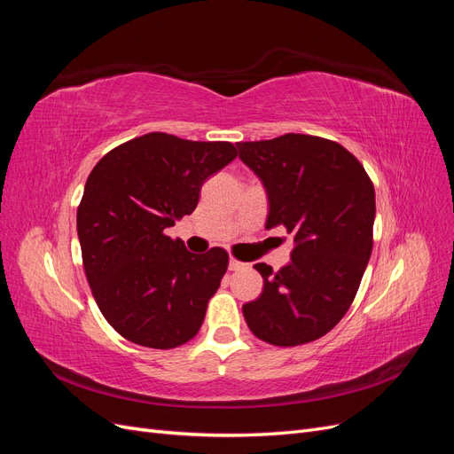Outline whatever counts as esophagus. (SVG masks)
Returning a JSON list of instances; mask_svg holds the SVG:
<instances>
[{"instance_id": "obj_1", "label": "esophagus", "mask_w": 454, "mask_h": 454, "mask_svg": "<svg viewBox=\"0 0 454 454\" xmlns=\"http://www.w3.org/2000/svg\"><path fill=\"white\" fill-rule=\"evenodd\" d=\"M246 265L242 263V261H239L237 257H231L229 259V270H240V269H244Z\"/></svg>"}]
</instances>
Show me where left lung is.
I'll use <instances>...</instances> for the list:
<instances>
[{"mask_svg": "<svg viewBox=\"0 0 454 454\" xmlns=\"http://www.w3.org/2000/svg\"><path fill=\"white\" fill-rule=\"evenodd\" d=\"M237 147L267 189V229L282 225L295 240L292 263L278 272L254 265L263 294L242 307L246 324L269 345H305L332 332L358 292L373 250V182L348 149L320 136Z\"/></svg>", "mask_w": 454, "mask_h": 454, "instance_id": "8db88e82", "label": "left lung"}]
</instances>
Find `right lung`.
<instances>
[{
  "instance_id": "right-lung-1",
  "label": "right lung",
  "mask_w": 454,
  "mask_h": 454,
  "mask_svg": "<svg viewBox=\"0 0 454 454\" xmlns=\"http://www.w3.org/2000/svg\"><path fill=\"white\" fill-rule=\"evenodd\" d=\"M237 155L231 142L149 132L89 174L77 206L83 267L104 318L130 342L168 350L199 333L229 254H191L164 229L197 208L206 177Z\"/></svg>"
}]
</instances>
